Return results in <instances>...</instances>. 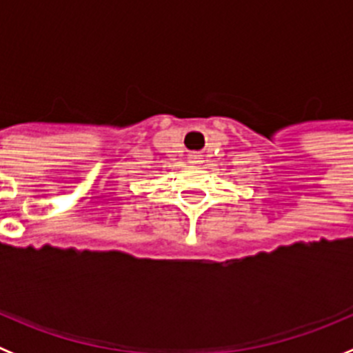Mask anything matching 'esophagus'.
Here are the masks:
<instances>
[{"label":"esophagus","instance_id":"obj_1","mask_svg":"<svg viewBox=\"0 0 353 353\" xmlns=\"http://www.w3.org/2000/svg\"><path fill=\"white\" fill-rule=\"evenodd\" d=\"M191 159H192V161H194V159H198V155H191ZM196 162V161H194Z\"/></svg>","mask_w":353,"mask_h":353}]
</instances>
